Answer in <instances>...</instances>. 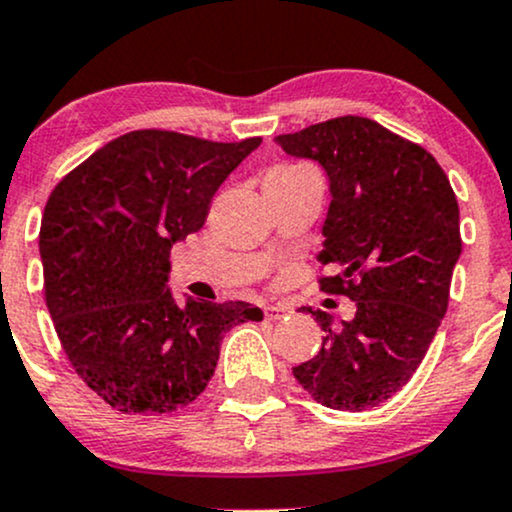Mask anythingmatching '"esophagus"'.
Instances as JSON below:
<instances>
[{
  "mask_svg": "<svg viewBox=\"0 0 512 512\" xmlns=\"http://www.w3.org/2000/svg\"><path fill=\"white\" fill-rule=\"evenodd\" d=\"M289 313H291V308L286 303H274V305H267V308H264L267 320H281V317H286Z\"/></svg>",
  "mask_w": 512,
  "mask_h": 512,
  "instance_id": "34e87169",
  "label": "esophagus"
}]
</instances>
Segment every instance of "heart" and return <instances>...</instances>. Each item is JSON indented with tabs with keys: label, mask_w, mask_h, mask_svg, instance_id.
Returning <instances> with one entry per match:
<instances>
[{
	"label": "heart",
	"mask_w": 512,
	"mask_h": 512,
	"mask_svg": "<svg viewBox=\"0 0 512 512\" xmlns=\"http://www.w3.org/2000/svg\"><path fill=\"white\" fill-rule=\"evenodd\" d=\"M293 170H301V166H279L274 168L269 175H281V173H293Z\"/></svg>",
	"instance_id": "obj_1"
}]
</instances>
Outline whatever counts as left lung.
Wrapping results in <instances>:
<instances>
[{
	"label": "left lung",
	"mask_w": 512,
	"mask_h": 512,
	"mask_svg": "<svg viewBox=\"0 0 512 512\" xmlns=\"http://www.w3.org/2000/svg\"><path fill=\"white\" fill-rule=\"evenodd\" d=\"M274 142L325 168L332 202L317 260L337 274L317 284L356 303L339 330L308 308L325 337L293 375L330 409L378 407L409 383L448 310L462 252L457 197L424 146L368 117H334Z\"/></svg>",
	"instance_id": "left-lung-1"
}]
</instances>
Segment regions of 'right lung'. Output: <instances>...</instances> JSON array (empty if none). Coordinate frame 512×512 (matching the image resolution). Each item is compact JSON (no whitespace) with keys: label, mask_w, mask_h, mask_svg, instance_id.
<instances>
[{"label":"right lung","mask_w":512,"mask_h":512,"mask_svg":"<svg viewBox=\"0 0 512 512\" xmlns=\"http://www.w3.org/2000/svg\"><path fill=\"white\" fill-rule=\"evenodd\" d=\"M260 137L209 142L134 129L69 170L40 221L45 303L69 363L105 404L158 416L202 395L243 301L178 303L170 250L197 233L211 197Z\"/></svg>","instance_id":"add662e5"}]
</instances>
